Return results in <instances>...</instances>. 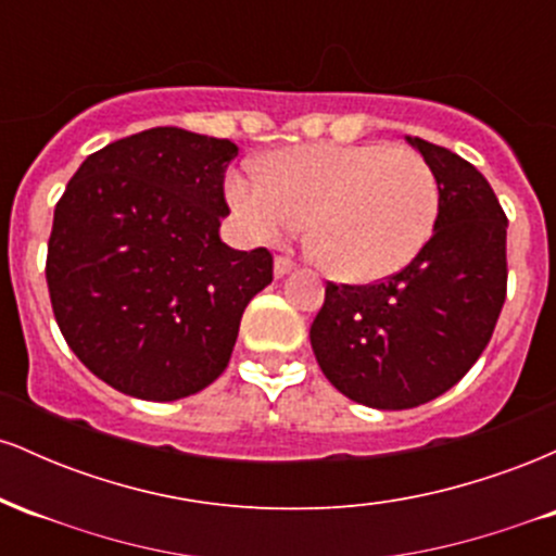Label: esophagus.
I'll return each mask as SVG.
<instances>
[{"mask_svg":"<svg viewBox=\"0 0 556 556\" xmlns=\"http://www.w3.org/2000/svg\"><path fill=\"white\" fill-rule=\"evenodd\" d=\"M292 271V261L290 258H274V277L277 279H282L285 274H290Z\"/></svg>","mask_w":556,"mask_h":556,"instance_id":"obj_1","label":"esophagus"}]
</instances>
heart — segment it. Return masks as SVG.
<instances>
[{"label": "heart", "instance_id": "heart-1", "mask_svg": "<svg viewBox=\"0 0 556 556\" xmlns=\"http://www.w3.org/2000/svg\"><path fill=\"white\" fill-rule=\"evenodd\" d=\"M264 174L232 172L225 182L242 232L274 242L308 219L318 261L342 282L368 285L402 271L439 219L437 175L402 146H295L266 159Z\"/></svg>", "mask_w": 556, "mask_h": 556}]
</instances>
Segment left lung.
I'll use <instances>...</instances> for the list:
<instances>
[{
  "label": "left lung",
  "instance_id": "1",
  "mask_svg": "<svg viewBox=\"0 0 556 556\" xmlns=\"http://www.w3.org/2000/svg\"><path fill=\"white\" fill-rule=\"evenodd\" d=\"M407 143L439 180L431 240L384 282H329L311 324L324 376L376 410L418 407L455 387L489 344L507 295V216L486 177L442 146Z\"/></svg>",
  "mask_w": 556,
  "mask_h": 556
}]
</instances>
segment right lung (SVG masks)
<instances>
[{
  "mask_svg": "<svg viewBox=\"0 0 556 556\" xmlns=\"http://www.w3.org/2000/svg\"><path fill=\"white\" fill-rule=\"evenodd\" d=\"M238 146L182 127L114 140L54 208L47 285L70 350L101 381L172 402L222 376L271 253L219 238Z\"/></svg>",
  "mask_w": 556,
  "mask_h": 556,
  "instance_id": "right-lung-1",
  "label": "right lung"
}]
</instances>
